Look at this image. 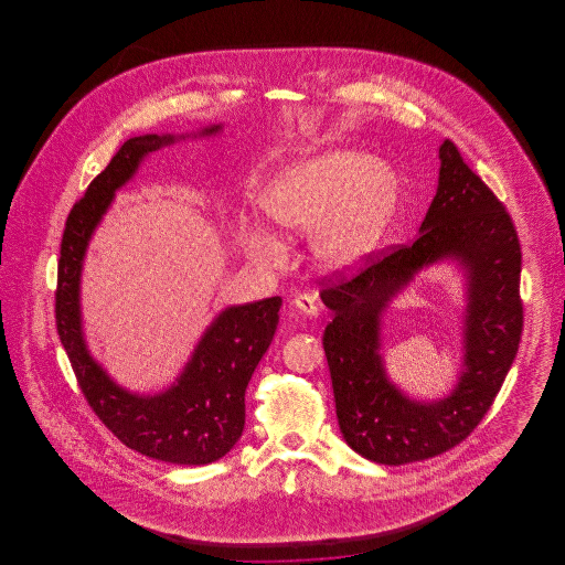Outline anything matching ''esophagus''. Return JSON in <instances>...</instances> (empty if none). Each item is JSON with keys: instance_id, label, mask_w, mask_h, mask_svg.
Wrapping results in <instances>:
<instances>
[{"instance_id": "esophagus-1", "label": "esophagus", "mask_w": 565, "mask_h": 565, "mask_svg": "<svg viewBox=\"0 0 565 565\" xmlns=\"http://www.w3.org/2000/svg\"><path fill=\"white\" fill-rule=\"evenodd\" d=\"M292 307L300 312V315H305V317H317L319 315V305H317V300L311 295H297L295 299H292Z\"/></svg>"}]
</instances>
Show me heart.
Returning a JSON list of instances; mask_svg holds the SVG:
<instances>
[{
    "label": "heart",
    "instance_id": "obj_1",
    "mask_svg": "<svg viewBox=\"0 0 565 565\" xmlns=\"http://www.w3.org/2000/svg\"><path fill=\"white\" fill-rule=\"evenodd\" d=\"M396 202L394 171L351 149L288 166L260 195L266 216L290 238L312 230V256L329 273L351 270L375 250ZM246 248L265 265L285 258L280 241L265 230H246Z\"/></svg>",
    "mask_w": 565,
    "mask_h": 565
}]
</instances>
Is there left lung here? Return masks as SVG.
<instances>
[{
  "label": "left lung",
  "instance_id": "left-lung-1",
  "mask_svg": "<svg viewBox=\"0 0 565 565\" xmlns=\"http://www.w3.org/2000/svg\"><path fill=\"white\" fill-rule=\"evenodd\" d=\"M457 257L470 280L466 366L456 392L440 403H412L384 377L379 317L386 300L424 265ZM521 244L503 202L465 163L457 145H440V180L420 232L390 253H373L358 273L321 278L333 311L323 348L341 434L377 465H408L460 445L503 385L523 331Z\"/></svg>",
  "mask_w": 565,
  "mask_h": 565
}]
</instances>
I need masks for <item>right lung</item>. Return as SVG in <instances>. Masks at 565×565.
<instances>
[{
	"label": "right lung",
	"instance_id": "right-lung-1",
	"mask_svg": "<svg viewBox=\"0 0 565 565\" xmlns=\"http://www.w3.org/2000/svg\"><path fill=\"white\" fill-rule=\"evenodd\" d=\"M217 129L220 125L204 129L202 135ZM173 141V135H143L125 141L73 205L62 234L54 312L78 387L98 420L122 445L145 457L200 467L224 457L242 436L244 392L275 337L282 299L270 297L222 311L205 331L178 384L149 397L120 390L88 355L78 305L86 244L113 195L131 180L147 153Z\"/></svg>",
	"mask_w": 565,
	"mask_h": 565
}]
</instances>
